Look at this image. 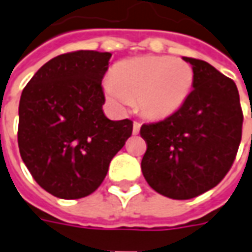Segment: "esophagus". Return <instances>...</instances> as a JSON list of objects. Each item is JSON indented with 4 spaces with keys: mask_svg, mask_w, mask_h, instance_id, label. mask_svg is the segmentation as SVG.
I'll return each instance as SVG.
<instances>
[{
    "mask_svg": "<svg viewBox=\"0 0 252 252\" xmlns=\"http://www.w3.org/2000/svg\"><path fill=\"white\" fill-rule=\"evenodd\" d=\"M140 126H142V124H140V123H138V121H135V123H133V129H132L133 135H138L139 131H140Z\"/></svg>",
    "mask_w": 252,
    "mask_h": 252,
    "instance_id": "34e87169",
    "label": "esophagus"
}]
</instances>
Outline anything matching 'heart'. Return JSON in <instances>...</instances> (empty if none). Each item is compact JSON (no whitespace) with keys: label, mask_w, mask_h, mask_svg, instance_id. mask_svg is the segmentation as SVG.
<instances>
[{"label":"heart","mask_w":252,"mask_h":252,"mask_svg":"<svg viewBox=\"0 0 252 252\" xmlns=\"http://www.w3.org/2000/svg\"><path fill=\"white\" fill-rule=\"evenodd\" d=\"M195 82L191 65L173 57H140L116 66L103 90L114 108L123 109L131 101L150 119L176 113L191 95Z\"/></svg>","instance_id":"b5f03b06"}]
</instances>
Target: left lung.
Listing matches in <instances>:
<instances>
[{
  "mask_svg": "<svg viewBox=\"0 0 252 252\" xmlns=\"http://www.w3.org/2000/svg\"><path fill=\"white\" fill-rule=\"evenodd\" d=\"M183 60L195 75L189 98L165 120L140 128L147 144L144 179L154 191L179 200L195 198L224 179L236 158L243 126L235 82L206 61Z\"/></svg>",
  "mask_w": 252,
  "mask_h": 252,
  "instance_id": "obj_1",
  "label": "left lung"
}]
</instances>
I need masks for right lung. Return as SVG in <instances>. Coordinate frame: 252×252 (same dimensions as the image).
Returning a JSON list of instances; mask_svg holds the SVG:
<instances>
[{"mask_svg": "<svg viewBox=\"0 0 252 252\" xmlns=\"http://www.w3.org/2000/svg\"><path fill=\"white\" fill-rule=\"evenodd\" d=\"M112 54L79 50L47 61L22 93L17 142L34 180L61 199L93 193L132 135V121L109 120L102 79Z\"/></svg>", "mask_w": 252, "mask_h": 252, "instance_id": "right-lung-1", "label": "right lung"}]
</instances>
